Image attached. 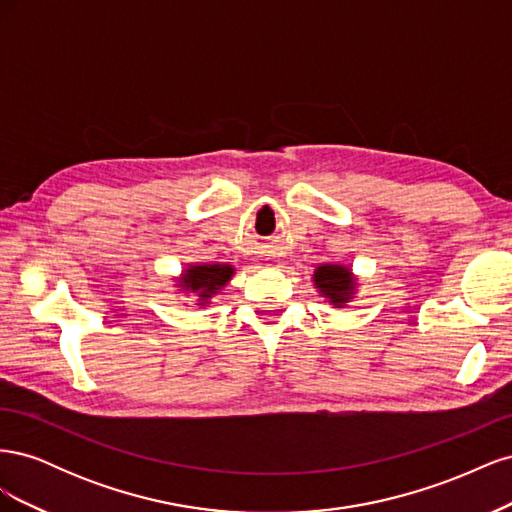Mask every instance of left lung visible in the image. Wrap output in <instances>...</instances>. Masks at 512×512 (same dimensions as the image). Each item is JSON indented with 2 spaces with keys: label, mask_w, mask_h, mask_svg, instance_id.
<instances>
[{
  "label": "left lung",
  "mask_w": 512,
  "mask_h": 512,
  "mask_svg": "<svg viewBox=\"0 0 512 512\" xmlns=\"http://www.w3.org/2000/svg\"><path fill=\"white\" fill-rule=\"evenodd\" d=\"M314 282L322 294H327L333 305H342L352 294V275L346 267L327 265L318 267Z\"/></svg>",
  "instance_id": "obj_1"
}]
</instances>
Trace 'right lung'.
<instances>
[{"label":"right lung","instance_id":"1","mask_svg":"<svg viewBox=\"0 0 512 512\" xmlns=\"http://www.w3.org/2000/svg\"><path fill=\"white\" fill-rule=\"evenodd\" d=\"M230 277H232V267L228 265H198L185 271L181 282L185 284V288L198 292V297L205 301L215 290L226 286Z\"/></svg>","mask_w":512,"mask_h":512}]
</instances>
